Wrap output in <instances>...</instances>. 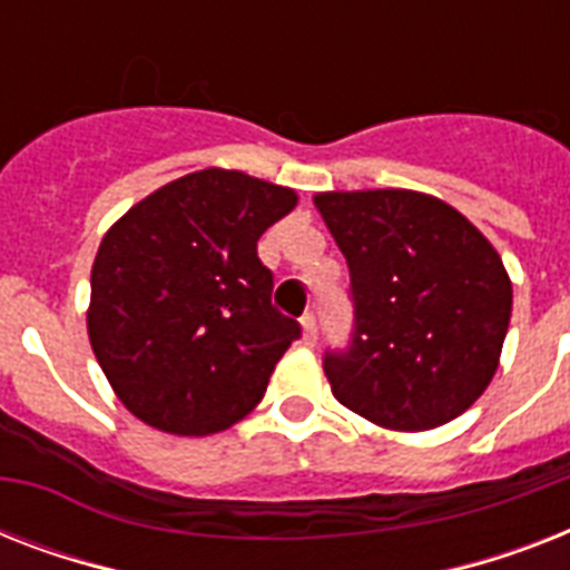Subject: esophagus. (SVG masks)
<instances>
[{"instance_id":"34e87169","label":"esophagus","mask_w":570,"mask_h":570,"mask_svg":"<svg viewBox=\"0 0 570 570\" xmlns=\"http://www.w3.org/2000/svg\"><path fill=\"white\" fill-rule=\"evenodd\" d=\"M302 337L307 346L316 343V316H313V313H304L302 316Z\"/></svg>"}]
</instances>
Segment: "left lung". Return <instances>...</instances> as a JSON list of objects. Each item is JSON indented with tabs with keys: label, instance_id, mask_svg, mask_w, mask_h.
<instances>
[{
	"label": "left lung",
	"instance_id": "left-lung-1",
	"mask_svg": "<svg viewBox=\"0 0 570 570\" xmlns=\"http://www.w3.org/2000/svg\"><path fill=\"white\" fill-rule=\"evenodd\" d=\"M352 275L355 337L325 355L340 405L390 432H425L476 402L500 366L512 281L497 248L441 197L320 191Z\"/></svg>",
	"mask_w": 570,
	"mask_h": 570
}]
</instances>
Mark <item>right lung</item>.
Listing matches in <instances>:
<instances>
[{"instance_id": "add662e5", "label": "right lung", "mask_w": 570, "mask_h": 570, "mask_svg": "<svg viewBox=\"0 0 570 570\" xmlns=\"http://www.w3.org/2000/svg\"><path fill=\"white\" fill-rule=\"evenodd\" d=\"M295 204L286 186L204 168L106 230L91 266L88 340L129 414L204 438L259 405L302 328L272 307L257 239Z\"/></svg>"}]
</instances>
